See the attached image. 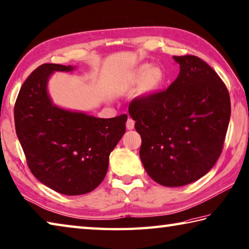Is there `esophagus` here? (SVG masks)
I'll return each instance as SVG.
<instances>
[{
  "mask_svg": "<svg viewBox=\"0 0 249 249\" xmlns=\"http://www.w3.org/2000/svg\"><path fill=\"white\" fill-rule=\"evenodd\" d=\"M134 126H135V122H134V120H132V119H128V120H127V122H126V128H127V129H133V128H134Z\"/></svg>",
  "mask_w": 249,
  "mask_h": 249,
  "instance_id": "obj_1",
  "label": "esophagus"
}]
</instances>
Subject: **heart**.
Instances as JSON below:
<instances>
[{"label":"heart","instance_id":"heart-1","mask_svg":"<svg viewBox=\"0 0 249 249\" xmlns=\"http://www.w3.org/2000/svg\"><path fill=\"white\" fill-rule=\"evenodd\" d=\"M143 79L142 91L144 93H152L159 89L164 80V73L159 66H150L143 64L136 71V80Z\"/></svg>","mask_w":249,"mask_h":249}]
</instances>
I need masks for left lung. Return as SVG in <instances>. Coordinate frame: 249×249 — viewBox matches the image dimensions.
Wrapping results in <instances>:
<instances>
[{"label":"left lung","instance_id":"1","mask_svg":"<svg viewBox=\"0 0 249 249\" xmlns=\"http://www.w3.org/2000/svg\"><path fill=\"white\" fill-rule=\"evenodd\" d=\"M179 74L168 88L130 102L142 137L140 160L148 175L176 187L207 174L222 152L231 116L227 86L195 55L173 56Z\"/></svg>","mask_w":249,"mask_h":249}]
</instances>
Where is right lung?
<instances>
[{
  "label": "right lung",
  "mask_w": 249,
  "mask_h": 249,
  "mask_svg": "<svg viewBox=\"0 0 249 249\" xmlns=\"http://www.w3.org/2000/svg\"><path fill=\"white\" fill-rule=\"evenodd\" d=\"M73 70L71 65H40L22 84L14 107L16 134L31 173L69 196L100 185L127 121L126 114L99 119L54 106L47 90L50 75Z\"/></svg>",
  "instance_id": "obj_1"
}]
</instances>
